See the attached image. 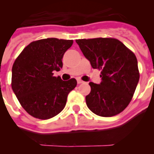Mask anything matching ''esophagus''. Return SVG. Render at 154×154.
I'll return each mask as SVG.
<instances>
[{"label":"esophagus","mask_w":154,"mask_h":154,"mask_svg":"<svg viewBox=\"0 0 154 154\" xmlns=\"http://www.w3.org/2000/svg\"><path fill=\"white\" fill-rule=\"evenodd\" d=\"M77 82H78V84L84 83V82L82 81V79H77Z\"/></svg>","instance_id":"34e87169"}]
</instances>
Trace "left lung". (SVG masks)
I'll list each match as a JSON object with an SVG mask.
<instances>
[{
  "instance_id": "1",
  "label": "left lung",
  "mask_w": 154,
  "mask_h": 154,
  "mask_svg": "<svg viewBox=\"0 0 154 154\" xmlns=\"http://www.w3.org/2000/svg\"><path fill=\"white\" fill-rule=\"evenodd\" d=\"M75 42L92 67L101 70L100 84L89 82L91 92L85 96L88 108L103 117L123 112L131 101L140 79L134 53L120 41L111 38Z\"/></svg>"
}]
</instances>
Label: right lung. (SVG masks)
I'll list each match as a JSON object with an SVG mask.
<instances>
[{
    "instance_id": "1",
    "label": "right lung",
    "mask_w": 154,
    "mask_h": 154,
    "mask_svg": "<svg viewBox=\"0 0 154 154\" xmlns=\"http://www.w3.org/2000/svg\"><path fill=\"white\" fill-rule=\"evenodd\" d=\"M72 40L55 38L30 43L14 61L11 87L21 106L28 114L40 119L58 115L65 108L69 92L77 85L75 79L63 81L53 76L62 68L65 52Z\"/></svg>"
}]
</instances>
